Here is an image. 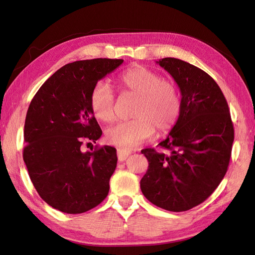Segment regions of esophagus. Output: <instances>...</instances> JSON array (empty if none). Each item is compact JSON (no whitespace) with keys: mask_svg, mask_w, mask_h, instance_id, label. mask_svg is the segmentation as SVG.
I'll return each instance as SVG.
<instances>
[{"mask_svg":"<svg viewBox=\"0 0 255 255\" xmlns=\"http://www.w3.org/2000/svg\"><path fill=\"white\" fill-rule=\"evenodd\" d=\"M117 154H118V159H119V161H124V160H127V158L129 156V154H131V151L119 148L117 150Z\"/></svg>","mask_w":255,"mask_h":255,"instance_id":"obj_1","label":"esophagus"}]
</instances>
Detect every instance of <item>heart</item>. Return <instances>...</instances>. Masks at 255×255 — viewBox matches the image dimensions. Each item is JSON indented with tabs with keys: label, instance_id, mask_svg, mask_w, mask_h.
Returning <instances> with one entry per match:
<instances>
[{
	"label": "heart",
	"instance_id": "1",
	"mask_svg": "<svg viewBox=\"0 0 255 255\" xmlns=\"http://www.w3.org/2000/svg\"><path fill=\"white\" fill-rule=\"evenodd\" d=\"M119 83L124 92L138 96L133 117L135 119L119 122L106 129L105 137L109 144L122 149H132L159 133L171 131L181 113V98L176 86L162 80L159 73L142 66H135L123 72ZM116 97L106 81L93 86L90 104L98 120L111 122L115 119Z\"/></svg>",
	"mask_w": 255,
	"mask_h": 255
}]
</instances>
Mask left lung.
<instances>
[{
    "instance_id": "1",
    "label": "left lung",
    "mask_w": 255,
    "mask_h": 255,
    "mask_svg": "<svg viewBox=\"0 0 255 255\" xmlns=\"http://www.w3.org/2000/svg\"><path fill=\"white\" fill-rule=\"evenodd\" d=\"M157 63L181 90V113L166 139L142 149L149 165L140 179L147 199L172 212L190 210L212 195L231 160L234 126L226 98L207 72L177 58Z\"/></svg>"
}]
</instances>
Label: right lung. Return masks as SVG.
<instances>
[{"instance_id": "add662e5", "label": "right lung", "mask_w": 255, "mask_h": 255, "mask_svg": "<svg viewBox=\"0 0 255 255\" xmlns=\"http://www.w3.org/2000/svg\"><path fill=\"white\" fill-rule=\"evenodd\" d=\"M123 59L95 58L67 64L49 77L30 103L24 121L22 157L31 182L52 208L86 212L109 192L117 150L103 146L82 152L102 129L91 108L93 86Z\"/></svg>"}]
</instances>
